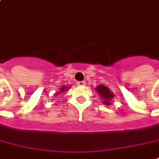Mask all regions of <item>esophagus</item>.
<instances>
[{"mask_svg": "<svg viewBox=\"0 0 159 159\" xmlns=\"http://www.w3.org/2000/svg\"><path fill=\"white\" fill-rule=\"evenodd\" d=\"M85 82L84 81H79V82H77L76 83V84L78 85V86H83V85H85Z\"/></svg>", "mask_w": 159, "mask_h": 159, "instance_id": "1", "label": "esophagus"}]
</instances>
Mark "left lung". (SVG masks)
<instances>
[{
  "label": "left lung",
  "instance_id": "1",
  "mask_svg": "<svg viewBox=\"0 0 159 159\" xmlns=\"http://www.w3.org/2000/svg\"><path fill=\"white\" fill-rule=\"evenodd\" d=\"M96 90L98 92L99 95H101V97H102V99H104L103 103L107 104V105H109L110 104L109 100H111V99L114 97V95L108 89V88H107L104 85H99L98 87L96 88Z\"/></svg>",
  "mask_w": 159,
  "mask_h": 159
}]
</instances>
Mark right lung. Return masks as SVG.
<instances>
[{"mask_svg": "<svg viewBox=\"0 0 159 159\" xmlns=\"http://www.w3.org/2000/svg\"><path fill=\"white\" fill-rule=\"evenodd\" d=\"M65 89H67V88H65V87H63V88H61V89H60V90L62 91V92H64V91L65 90ZM59 93H61V92H59ZM59 93H58V94H59ZM58 94H57V95H58Z\"/></svg>", "mask_w": 159, "mask_h": 159, "instance_id": "right-lung-1", "label": "right lung"}]
</instances>
